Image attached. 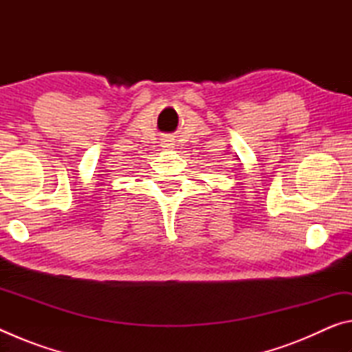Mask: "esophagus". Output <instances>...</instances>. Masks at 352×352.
Listing matches in <instances>:
<instances>
[{
    "instance_id": "obj_1",
    "label": "esophagus",
    "mask_w": 352,
    "mask_h": 352,
    "mask_svg": "<svg viewBox=\"0 0 352 352\" xmlns=\"http://www.w3.org/2000/svg\"><path fill=\"white\" fill-rule=\"evenodd\" d=\"M162 147H166V148L174 147V138H172V136H169V135H164L162 138Z\"/></svg>"
}]
</instances>
